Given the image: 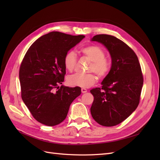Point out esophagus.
<instances>
[{
  "label": "esophagus",
  "instance_id": "esophagus-1",
  "mask_svg": "<svg viewBox=\"0 0 160 160\" xmlns=\"http://www.w3.org/2000/svg\"><path fill=\"white\" fill-rule=\"evenodd\" d=\"M81 92H82V93H87V92H88V90H87L85 88H82L81 89Z\"/></svg>",
  "mask_w": 160,
  "mask_h": 160
}]
</instances>
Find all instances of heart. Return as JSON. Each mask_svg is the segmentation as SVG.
<instances>
[{"label": "heart", "mask_w": 160, "mask_h": 160, "mask_svg": "<svg viewBox=\"0 0 160 160\" xmlns=\"http://www.w3.org/2000/svg\"><path fill=\"white\" fill-rule=\"evenodd\" d=\"M81 52L91 61L88 71H93L100 78L107 76L111 69V62L105 57V51L98 45H89L81 49ZM77 62L76 54L72 51L67 52L63 59L65 69L70 72L74 70ZM97 81L93 73H76L67 77V83L72 87L89 88Z\"/></svg>", "instance_id": "b5f03b06"}]
</instances>
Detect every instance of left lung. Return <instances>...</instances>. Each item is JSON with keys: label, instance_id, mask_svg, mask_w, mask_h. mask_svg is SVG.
Segmentation results:
<instances>
[{"label": "left lung", "instance_id": "1", "mask_svg": "<svg viewBox=\"0 0 160 160\" xmlns=\"http://www.w3.org/2000/svg\"><path fill=\"white\" fill-rule=\"evenodd\" d=\"M105 46L111 67L101 88L90 91L94 97L91 113L96 122L106 127L122 123L136 109L143 87V75L134 51L115 37L98 35L91 39Z\"/></svg>", "mask_w": 160, "mask_h": 160}]
</instances>
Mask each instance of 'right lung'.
<instances>
[{
	"mask_svg": "<svg viewBox=\"0 0 160 160\" xmlns=\"http://www.w3.org/2000/svg\"><path fill=\"white\" fill-rule=\"evenodd\" d=\"M85 38L53 31L38 38L28 49L19 70L23 102L33 118L47 126L61 123L70 105L80 95L79 87L63 85V59L71 48Z\"/></svg>",
	"mask_w": 160,
	"mask_h": 160,
	"instance_id": "add662e5",
	"label": "right lung"
}]
</instances>
